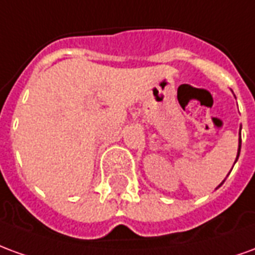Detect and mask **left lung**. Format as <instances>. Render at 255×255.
I'll return each instance as SVG.
<instances>
[{
    "label": "left lung",
    "mask_w": 255,
    "mask_h": 255,
    "mask_svg": "<svg viewBox=\"0 0 255 255\" xmlns=\"http://www.w3.org/2000/svg\"><path fill=\"white\" fill-rule=\"evenodd\" d=\"M241 146H242V138L239 136V150H238V157H239V154H241ZM238 157H236V160H238ZM235 162H236V161H235ZM224 182H225V180H224ZM224 182H223V183H224ZM223 183H221V184H223ZM221 184H220V186H221ZM220 186H219V187H220Z\"/></svg>",
    "instance_id": "1"
}]
</instances>
